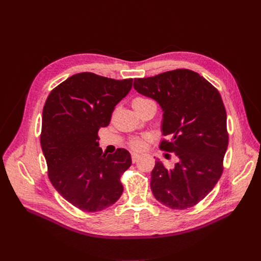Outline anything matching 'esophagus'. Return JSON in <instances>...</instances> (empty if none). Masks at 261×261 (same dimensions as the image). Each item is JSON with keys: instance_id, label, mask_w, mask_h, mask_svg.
Wrapping results in <instances>:
<instances>
[{"instance_id": "34e87169", "label": "esophagus", "mask_w": 261, "mask_h": 261, "mask_svg": "<svg viewBox=\"0 0 261 261\" xmlns=\"http://www.w3.org/2000/svg\"><path fill=\"white\" fill-rule=\"evenodd\" d=\"M139 156L140 155L138 153H135V152L132 153V160H133V162H136L139 159Z\"/></svg>"}]
</instances>
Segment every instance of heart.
Listing matches in <instances>:
<instances>
[{
	"instance_id": "b5f03b06",
	"label": "heart",
	"mask_w": 261,
	"mask_h": 261,
	"mask_svg": "<svg viewBox=\"0 0 261 261\" xmlns=\"http://www.w3.org/2000/svg\"><path fill=\"white\" fill-rule=\"evenodd\" d=\"M149 102H151V100H149V99L144 98V97H137V98L133 100L132 106L135 110H138L139 108L144 107L147 103H149ZM129 145L134 150H141V149H144V147H145V141L143 139H140V138H134V139L130 140Z\"/></svg>"
}]
</instances>
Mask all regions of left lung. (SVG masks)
Instances as JSON below:
<instances>
[{"label":"left lung","mask_w":261,"mask_h":261,"mask_svg":"<svg viewBox=\"0 0 261 261\" xmlns=\"http://www.w3.org/2000/svg\"><path fill=\"white\" fill-rule=\"evenodd\" d=\"M134 88L160 106L162 135L170 136L160 148L177 158L172 169L155 159L151 192L158 201L171 209L191 208L212 191L223 171L228 136L220 93L189 69L136 78Z\"/></svg>","instance_id":"1"}]
</instances>
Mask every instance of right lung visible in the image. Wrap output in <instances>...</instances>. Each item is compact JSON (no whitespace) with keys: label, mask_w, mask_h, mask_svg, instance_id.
Masks as SVG:
<instances>
[{"label":"right lung","mask_w":261,"mask_h":261,"mask_svg":"<svg viewBox=\"0 0 261 261\" xmlns=\"http://www.w3.org/2000/svg\"><path fill=\"white\" fill-rule=\"evenodd\" d=\"M132 85V78L115 81L80 73L55 87L45 101L40 143L49 178L78 209L101 211L123 193L120 177L132 165L130 153L122 148L105 153L98 132L110 124L115 106Z\"/></svg>","instance_id":"add662e5"}]
</instances>
